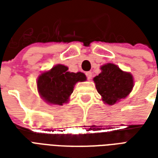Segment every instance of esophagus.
Here are the masks:
<instances>
[{
    "instance_id": "1",
    "label": "esophagus",
    "mask_w": 158,
    "mask_h": 158,
    "mask_svg": "<svg viewBox=\"0 0 158 158\" xmlns=\"http://www.w3.org/2000/svg\"><path fill=\"white\" fill-rule=\"evenodd\" d=\"M86 76H87V78H88V79L89 80H90L91 79V78H92V73L91 72H86Z\"/></svg>"
}]
</instances>
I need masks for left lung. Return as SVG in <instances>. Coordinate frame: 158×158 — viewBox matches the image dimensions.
<instances>
[{"instance_id":"obj_1","label":"left lung","mask_w":158,"mask_h":158,"mask_svg":"<svg viewBox=\"0 0 158 158\" xmlns=\"http://www.w3.org/2000/svg\"><path fill=\"white\" fill-rule=\"evenodd\" d=\"M102 72L93 80L102 100L107 105H114L125 99L132 91L134 78L114 63H106L101 67Z\"/></svg>"}]
</instances>
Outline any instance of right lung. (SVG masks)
I'll use <instances>...</instances> for the list:
<instances>
[{
  "instance_id": "add662e5",
  "label": "right lung",
  "mask_w": 158,
  "mask_h": 158,
  "mask_svg": "<svg viewBox=\"0 0 158 158\" xmlns=\"http://www.w3.org/2000/svg\"><path fill=\"white\" fill-rule=\"evenodd\" d=\"M84 73L69 72V68L56 64L48 71L41 73L37 79V90L49 105L62 106L69 102V97L78 82L86 80Z\"/></svg>"
}]
</instances>
